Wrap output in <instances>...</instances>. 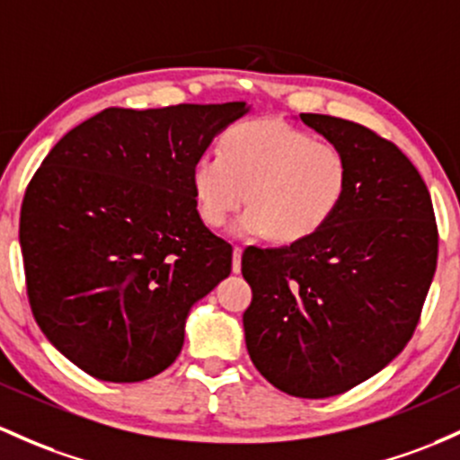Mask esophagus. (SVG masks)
<instances>
[{
	"mask_svg": "<svg viewBox=\"0 0 460 460\" xmlns=\"http://www.w3.org/2000/svg\"><path fill=\"white\" fill-rule=\"evenodd\" d=\"M231 269H234V272L242 270V249L240 246H235L234 249V264H231Z\"/></svg>",
	"mask_w": 460,
	"mask_h": 460,
	"instance_id": "34e87169",
	"label": "esophagus"
}]
</instances>
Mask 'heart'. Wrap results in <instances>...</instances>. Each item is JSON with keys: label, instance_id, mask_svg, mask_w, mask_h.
Returning <instances> with one entry per match:
<instances>
[{"label": "heart", "instance_id": "1", "mask_svg": "<svg viewBox=\"0 0 460 460\" xmlns=\"http://www.w3.org/2000/svg\"><path fill=\"white\" fill-rule=\"evenodd\" d=\"M347 183L349 165L341 148L275 118L231 126L220 155H203L191 168L205 225L222 226L249 196L251 207L231 226L238 238H310L336 214Z\"/></svg>", "mask_w": 460, "mask_h": 460}]
</instances>
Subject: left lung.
<instances>
[{"instance_id":"1","label":"left lung","mask_w":460,"mask_h":460,"mask_svg":"<svg viewBox=\"0 0 460 460\" xmlns=\"http://www.w3.org/2000/svg\"><path fill=\"white\" fill-rule=\"evenodd\" d=\"M299 118L342 150L349 183L314 235L242 253L253 290L242 321L251 360L272 386L323 400L369 380L411 341L438 235L430 191L395 144L349 119Z\"/></svg>"}]
</instances>
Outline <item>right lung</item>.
<instances>
[{"label": "right lung", "mask_w": 460, "mask_h": 460, "mask_svg": "<svg viewBox=\"0 0 460 460\" xmlns=\"http://www.w3.org/2000/svg\"><path fill=\"white\" fill-rule=\"evenodd\" d=\"M246 102L107 109L69 130L19 220L32 314L78 369L141 382L176 360L190 310L231 272L191 168Z\"/></svg>", "instance_id": "obj_1"}]
</instances>
